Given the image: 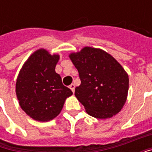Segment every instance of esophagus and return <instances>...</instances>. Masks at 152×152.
<instances>
[{
	"mask_svg": "<svg viewBox=\"0 0 152 152\" xmlns=\"http://www.w3.org/2000/svg\"><path fill=\"white\" fill-rule=\"evenodd\" d=\"M69 88L72 89V92L75 91V85H74V84H72V85L69 86Z\"/></svg>",
	"mask_w": 152,
	"mask_h": 152,
	"instance_id": "34e87169",
	"label": "esophagus"
}]
</instances>
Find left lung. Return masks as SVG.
I'll list each match as a JSON object with an SVG mask.
<instances>
[{
  "label": "left lung",
  "mask_w": 152,
  "mask_h": 152,
  "mask_svg": "<svg viewBox=\"0 0 152 152\" xmlns=\"http://www.w3.org/2000/svg\"><path fill=\"white\" fill-rule=\"evenodd\" d=\"M81 83L75 95L86 112L107 119L121 112L127 100L129 76L117 60L104 50L86 46L69 54Z\"/></svg>",
  "instance_id": "left-lung-1"
}]
</instances>
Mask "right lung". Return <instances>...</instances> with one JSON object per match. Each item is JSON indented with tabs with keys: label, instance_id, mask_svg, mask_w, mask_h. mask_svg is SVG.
Returning <instances> with one entry per match:
<instances>
[{
	"label": "right lung",
	"instance_id": "add662e5",
	"mask_svg": "<svg viewBox=\"0 0 152 152\" xmlns=\"http://www.w3.org/2000/svg\"><path fill=\"white\" fill-rule=\"evenodd\" d=\"M59 58V54L39 49L19 71L15 86L17 99L21 108L35 121H52L59 115L66 99L72 95L55 72Z\"/></svg>",
	"mask_w": 152,
	"mask_h": 152
}]
</instances>
